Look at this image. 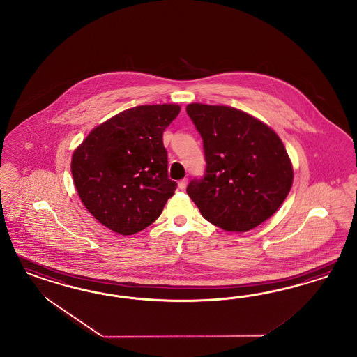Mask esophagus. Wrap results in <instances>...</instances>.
Here are the masks:
<instances>
[{
    "label": "esophagus",
    "instance_id": "34e87169",
    "mask_svg": "<svg viewBox=\"0 0 357 357\" xmlns=\"http://www.w3.org/2000/svg\"><path fill=\"white\" fill-rule=\"evenodd\" d=\"M187 183H188V179L187 178H184L182 181H179V183H178V187H179V190H185V187H187Z\"/></svg>",
    "mask_w": 357,
    "mask_h": 357
}]
</instances>
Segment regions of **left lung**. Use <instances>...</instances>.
<instances>
[{"mask_svg":"<svg viewBox=\"0 0 357 357\" xmlns=\"http://www.w3.org/2000/svg\"><path fill=\"white\" fill-rule=\"evenodd\" d=\"M203 139L206 173L187 185L200 213L227 231H248L270 218L289 194L293 169L280 137L227 106L185 107Z\"/></svg>","mask_w":357,"mask_h":357,"instance_id":"1","label":"left lung"}]
</instances>
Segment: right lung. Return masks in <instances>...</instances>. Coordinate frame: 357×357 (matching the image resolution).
Segmentation results:
<instances>
[{"label": "right lung", "instance_id": "1", "mask_svg": "<svg viewBox=\"0 0 357 357\" xmlns=\"http://www.w3.org/2000/svg\"><path fill=\"white\" fill-rule=\"evenodd\" d=\"M178 105L126 109L89 133L72 157L77 192L109 230L130 236L153 224L176 190L167 175L163 132Z\"/></svg>", "mask_w": 357, "mask_h": 357}]
</instances>
